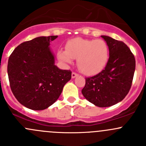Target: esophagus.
<instances>
[{
    "mask_svg": "<svg viewBox=\"0 0 146 146\" xmlns=\"http://www.w3.org/2000/svg\"><path fill=\"white\" fill-rule=\"evenodd\" d=\"M76 76H78L77 73H72V74H71L72 78H76Z\"/></svg>",
    "mask_w": 146,
    "mask_h": 146,
    "instance_id": "1",
    "label": "esophagus"
}]
</instances>
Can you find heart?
Returning <instances> with one entry per match:
<instances>
[{
  "label": "heart",
  "mask_w": 146,
  "mask_h": 146,
  "mask_svg": "<svg viewBox=\"0 0 146 146\" xmlns=\"http://www.w3.org/2000/svg\"><path fill=\"white\" fill-rule=\"evenodd\" d=\"M66 49H60L58 57L66 64L77 58L79 69L85 75L91 76L100 72L109 59V47L102 39H87L78 37L67 42Z\"/></svg>",
  "instance_id": "b5f03b06"
}]
</instances>
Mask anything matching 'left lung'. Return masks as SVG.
<instances>
[{"label":"left lung","instance_id":"1","mask_svg":"<svg viewBox=\"0 0 146 146\" xmlns=\"http://www.w3.org/2000/svg\"><path fill=\"white\" fill-rule=\"evenodd\" d=\"M110 51L108 62L102 71L85 78L82 94L99 107H111L123 100L131 87L136 68L134 56L127 45L102 35Z\"/></svg>","mask_w":146,"mask_h":146}]
</instances>
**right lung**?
<instances>
[{
	"label": "right lung",
	"instance_id": "obj_1",
	"mask_svg": "<svg viewBox=\"0 0 146 146\" xmlns=\"http://www.w3.org/2000/svg\"><path fill=\"white\" fill-rule=\"evenodd\" d=\"M58 36H39L23 42L10 56L8 74L13 95L32 110H44L59 98L71 71L55 65L50 42Z\"/></svg>",
	"mask_w": 146,
	"mask_h": 146
}]
</instances>
